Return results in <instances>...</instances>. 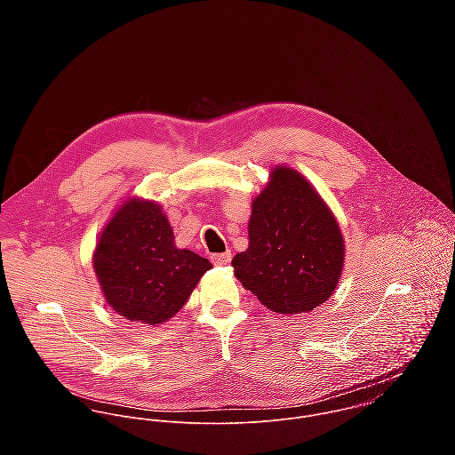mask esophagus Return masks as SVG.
<instances>
[{
    "mask_svg": "<svg viewBox=\"0 0 455 455\" xmlns=\"http://www.w3.org/2000/svg\"><path fill=\"white\" fill-rule=\"evenodd\" d=\"M212 260L217 264V266H226L229 264L231 260V252H222V254H213Z\"/></svg>",
    "mask_w": 455,
    "mask_h": 455,
    "instance_id": "1",
    "label": "esophagus"
}]
</instances>
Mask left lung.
<instances>
[{
    "mask_svg": "<svg viewBox=\"0 0 455 455\" xmlns=\"http://www.w3.org/2000/svg\"><path fill=\"white\" fill-rule=\"evenodd\" d=\"M345 243L324 199L296 170L276 166L252 201L249 249L233 258L235 276L269 310L310 312L341 276Z\"/></svg>",
    "mask_w": 455,
    "mask_h": 455,
    "instance_id": "left-lung-1",
    "label": "left lung"
}]
</instances>
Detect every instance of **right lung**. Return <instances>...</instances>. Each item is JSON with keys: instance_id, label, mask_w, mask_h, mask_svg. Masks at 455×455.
<instances>
[{"instance_id": "add662e5", "label": "right lung", "mask_w": 455, "mask_h": 455, "mask_svg": "<svg viewBox=\"0 0 455 455\" xmlns=\"http://www.w3.org/2000/svg\"><path fill=\"white\" fill-rule=\"evenodd\" d=\"M92 267L117 314L131 323L156 325L186 305L212 264L175 247L173 229L157 203L132 197L105 226Z\"/></svg>"}]
</instances>
